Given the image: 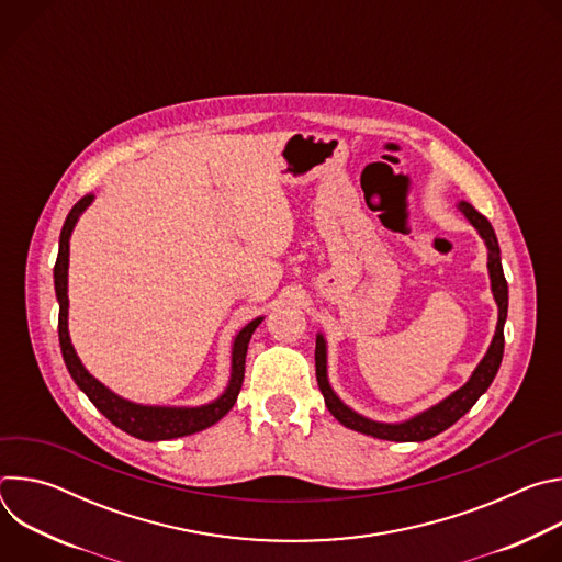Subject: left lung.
Listing matches in <instances>:
<instances>
[{
	"mask_svg": "<svg viewBox=\"0 0 562 562\" xmlns=\"http://www.w3.org/2000/svg\"><path fill=\"white\" fill-rule=\"evenodd\" d=\"M458 211L469 220V224L480 233V237L485 239L487 247V269H490V280H492V293L494 300L498 304V325H496V334L494 340L485 353V358L477 362V367L473 369L471 378L451 395H447L445 400H440L438 405L416 414L414 418L405 420V423H378L371 418L360 416L358 412H353L351 407H347L342 400L336 395V391L329 384V375H327V340L323 334H317L315 338V375H317V386L325 395V405L327 409L334 414V418L360 434L380 438V440H393V442H423L429 440L438 434H442L445 429H449L456 420H460L475 403L477 397L483 395L490 384L494 382L501 362H503V351H505V319H507V304H509V291H507V280L503 273V265H501V247H498V237L494 233V226L490 224V220L477 213L469 202H458L456 204Z\"/></svg>",
	"mask_w": 562,
	"mask_h": 562,
	"instance_id": "obj_1",
	"label": "left lung"
}]
</instances>
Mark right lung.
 Returning a JSON list of instances; mask_svg holds the SVG:
<instances>
[{
    "label": "right lung",
    "instance_id": "right-lung-1",
    "mask_svg": "<svg viewBox=\"0 0 562 562\" xmlns=\"http://www.w3.org/2000/svg\"><path fill=\"white\" fill-rule=\"evenodd\" d=\"M91 202H93V195H85L70 209V213L61 226L59 254H57V262L53 269L55 295L59 302V323H57L59 347H61V356H64L70 378L75 380V384L79 389L89 395L91 403L115 427H120L122 431H126L139 440H146V442L191 436V434H198V431L215 425L231 412L239 389H243L249 340L265 317L251 319V323L239 329V334L235 336L233 349H231V378H228L224 393L220 397H215L213 403L202 405V407H157V405L131 403V400L113 393L109 386H104L98 378H93L87 371L82 360L77 358V353L70 345V336H68V239H70V233H72L79 215L89 209Z\"/></svg>",
    "mask_w": 562,
    "mask_h": 562
}]
</instances>
